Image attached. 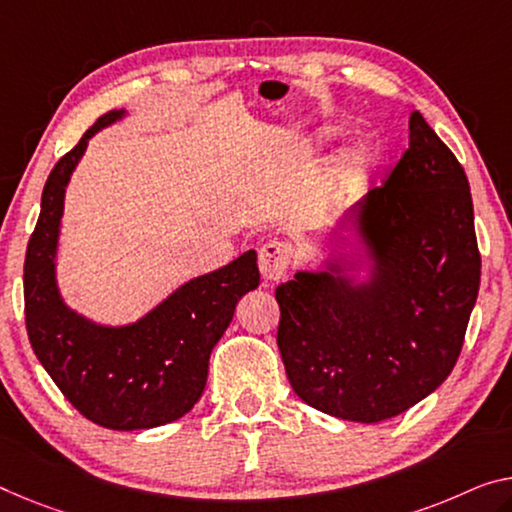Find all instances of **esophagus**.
Wrapping results in <instances>:
<instances>
[{
    "instance_id": "1",
    "label": "esophagus",
    "mask_w": 512,
    "mask_h": 512,
    "mask_svg": "<svg viewBox=\"0 0 512 512\" xmlns=\"http://www.w3.org/2000/svg\"><path fill=\"white\" fill-rule=\"evenodd\" d=\"M290 258H293V247L288 242L272 240L258 251V267L265 281H281L286 277Z\"/></svg>"
}]
</instances>
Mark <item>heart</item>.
Wrapping results in <instances>:
<instances>
[{
  "instance_id": "b5f03b06",
  "label": "heart",
  "mask_w": 512,
  "mask_h": 512,
  "mask_svg": "<svg viewBox=\"0 0 512 512\" xmlns=\"http://www.w3.org/2000/svg\"><path fill=\"white\" fill-rule=\"evenodd\" d=\"M373 162H375V157H373V153L368 151V148H359V151L355 153V164H357V169H368V167H373Z\"/></svg>"
}]
</instances>
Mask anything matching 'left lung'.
Listing matches in <instances>:
<instances>
[{"label":"left lung","instance_id":"obj_1","mask_svg":"<svg viewBox=\"0 0 512 512\" xmlns=\"http://www.w3.org/2000/svg\"><path fill=\"white\" fill-rule=\"evenodd\" d=\"M327 249L322 270L274 293L290 387L336 419L403 414L451 375L481 283L467 174L419 112L410 148Z\"/></svg>","mask_w":512,"mask_h":512}]
</instances>
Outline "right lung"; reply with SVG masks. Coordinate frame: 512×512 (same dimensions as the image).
Masks as SVG:
<instances>
[{
  "instance_id": "obj_1",
  "label": "right lung",
  "mask_w": 512,
  "mask_h": 512,
  "mask_svg": "<svg viewBox=\"0 0 512 512\" xmlns=\"http://www.w3.org/2000/svg\"><path fill=\"white\" fill-rule=\"evenodd\" d=\"M112 109L54 164L25 258V320L38 361L70 405L112 430H146L185 416L201 398L210 352L231 325L235 304L258 288L256 251L194 277L128 325H100L64 302L57 247L68 180L89 139L121 121Z\"/></svg>"
}]
</instances>
